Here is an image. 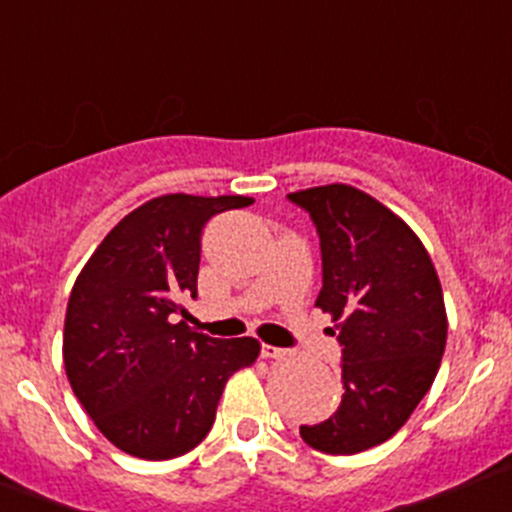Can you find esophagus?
<instances>
[{
	"label": "esophagus",
	"mask_w": 512,
	"mask_h": 512,
	"mask_svg": "<svg viewBox=\"0 0 512 512\" xmlns=\"http://www.w3.org/2000/svg\"><path fill=\"white\" fill-rule=\"evenodd\" d=\"M261 355L266 357V360H283V357H288L291 352L283 350V347H273V345H261Z\"/></svg>",
	"instance_id": "esophagus-1"
}]
</instances>
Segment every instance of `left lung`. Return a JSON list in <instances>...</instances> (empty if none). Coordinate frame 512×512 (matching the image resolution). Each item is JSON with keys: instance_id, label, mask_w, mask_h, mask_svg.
Listing matches in <instances>:
<instances>
[{"instance_id": "8db88e82", "label": "left lung", "mask_w": 512, "mask_h": 512, "mask_svg": "<svg viewBox=\"0 0 512 512\" xmlns=\"http://www.w3.org/2000/svg\"><path fill=\"white\" fill-rule=\"evenodd\" d=\"M313 219L323 254L318 305L342 345V402L300 426L315 451L350 456L397 434L424 399L446 347L444 293L419 236L350 184L288 194Z\"/></svg>"}]
</instances>
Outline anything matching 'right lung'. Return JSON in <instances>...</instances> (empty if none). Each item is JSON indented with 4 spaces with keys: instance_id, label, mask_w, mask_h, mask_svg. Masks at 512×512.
<instances>
[{
    "instance_id": "right-lung-1",
    "label": "right lung",
    "mask_w": 512,
    "mask_h": 512,
    "mask_svg": "<svg viewBox=\"0 0 512 512\" xmlns=\"http://www.w3.org/2000/svg\"><path fill=\"white\" fill-rule=\"evenodd\" d=\"M251 197L162 194L110 229L73 283L63 365L100 434L130 456L167 461L209 434L224 384L256 362L254 337L214 340L177 313L197 295L202 229Z\"/></svg>"
}]
</instances>
